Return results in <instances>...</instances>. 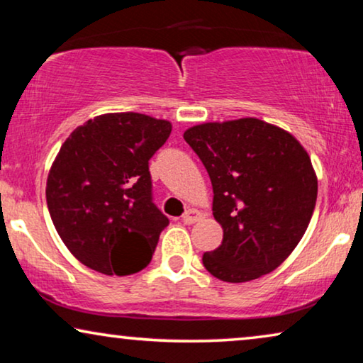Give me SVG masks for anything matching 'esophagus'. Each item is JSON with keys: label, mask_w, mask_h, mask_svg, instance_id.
I'll list each match as a JSON object with an SVG mask.
<instances>
[{"label": "esophagus", "mask_w": 363, "mask_h": 363, "mask_svg": "<svg viewBox=\"0 0 363 363\" xmlns=\"http://www.w3.org/2000/svg\"><path fill=\"white\" fill-rule=\"evenodd\" d=\"M203 216L205 215H203L201 211L195 210V208H190V210H186L185 215H183V223H185V225H193V223L203 220Z\"/></svg>", "instance_id": "34e87169"}]
</instances>
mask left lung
Returning <instances> with one entry per match:
<instances>
[{"instance_id":"8db88e82","label":"left lung","mask_w":363,"mask_h":363,"mask_svg":"<svg viewBox=\"0 0 363 363\" xmlns=\"http://www.w3.org/2000/svg\"><path fill=\"white\" fill-rule=\"evenodd\" d=\"M213 185L223 241L203 255L206 271L247 282L274 271L304 236L317 200V175L301 142L256 117L205 122L183 133Z\"/></svg>"}]
</instances>
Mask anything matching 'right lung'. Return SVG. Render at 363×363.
I'll return each mask as SVG.
<instances>
[{"mask_svg":"<svg viewBox=\"0 0 363 363\" xmlns=\"http://www.w3.org/2000/svg\"><path fill=\"white\" fill-rule=\"evenodd\" d=\"M172 122L137 112L102 113L74 128L46 183L51 220L71 255L107 276L142 271L168 218L152 203L148 160Z\"/></svg>","mask_w":363,"mask_h":363,"instance_id":"obj_1","label":"right lung"}]
</instances>
